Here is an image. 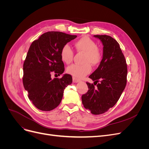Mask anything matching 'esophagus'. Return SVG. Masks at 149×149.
I'll return each instance as SVG.
<instances>
[{
	"mask_svg": "<svg viewBox=\"0 0 149 149\" xmlns=\"http://www.w3.org/2000/svg\"><path fill=\"white\" fill-rule=\"evenodd\" d=\"M73 83H79V82H80V80L77 79V78H74V77H73Z\"/></svg>",
	"mask_w": 149,
	"mask_h": 149,
	"instance_id": "esophagus-1",
	"label": "esophagus"
}]
</instances>
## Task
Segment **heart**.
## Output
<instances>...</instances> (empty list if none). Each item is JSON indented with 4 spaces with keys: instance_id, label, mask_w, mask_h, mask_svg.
<instances>
[{
    "instance_id": "b5f03b06",
    "label": "heart",
    "mask_w": 149,
    "mask_h": 149,
    "mask_svg": "<svg viewBox=\"0 0 149 149\" xmlns=\"http://www.w3.org/2000/svg\"><path fill=\"white\" fill-rule=\"evenodd\" d=\"M76 51L84 53L83 65H72L67 68V73L74 78H82L91 71V66L97 65L101 61L102 54L96 43L88 37H83L74 43ZM61 59L66 64H70L73 60V52L68 45L62 48Z\"/></svg>"
}]
</instances>
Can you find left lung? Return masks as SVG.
<instances>
[{"label":"left lung","instance_id":"obj_1","mask_svg":"<svg viewBox=\"0 0 149 149\" xmlns=\"http://www.w3.org/2000/svg\"><path fill=\"white\" fill-rule=\"evenodd\" d=\"M94 37L100 39L103 45L100 65L89 76L97 87L86 83L88 91L81 99L84 108L98 115L107 111L119 100L127 83V68L119 44L115 39L106 35Z\"/></svg>","mask_w":149,"mask_h":149}]
</instances>
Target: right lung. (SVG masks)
<instances>
[{
	"label": "right lung",
	"instance_id": "right-lung-1",
	"mask_svg": "<svg viewBox=\"0 0 149 149\" xmlns=\"http://www.w3.org/2000/svg\"><path fill=\"white\" fill-rule=\"evenodd\" d=\"M76 37L60 31H48L31 44L23 66V84L29 100L38 109L49 111L56 108L61 101L65 89L71 84L70 74L52 79L51 73H63L61 50Z\"/></svg>",
	"mask_w": 149,
	"mask_h": 149
}]
</instances>
